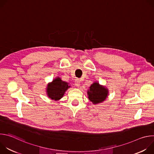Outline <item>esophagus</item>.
<instances>
[{
  "instance_id": "obj_1",
  "label": "esophagus",
  "mask_w": 154,
  "mask_h": 154,
  "mask_svg": "<svg viewBox=\"0 0 154 154\" xmlns=\"http://www.w3.org/2000/svg\"><path fill=\"white\" fill-rule=\"evenodd\" d=\"M75 86H76L77 87L79 88L80 86V80L76 79V80H75Z\"/></svg>"
}]
</instances>
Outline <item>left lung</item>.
<instances>
[{"label":"left lung","instance_id":"left-lung-1","mask_svg":"<svg viewBox=\"0 0 154 154\" xmlns=\"http://www.w3.org/2000/svg\"><path fill=\"white\" fill-rule=\"evenodd\" d=\"M88 97L94 105L105 101L109 95L108 90L105 86L101 85L98 82H94L87 91Z\"/></svg>","mask_w":154,"mask_h":154}]
</instances>
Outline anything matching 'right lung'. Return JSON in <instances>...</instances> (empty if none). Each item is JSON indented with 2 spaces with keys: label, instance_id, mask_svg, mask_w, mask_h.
<instances>
[{
  "label": "right lung",
  "instance_id": "add662e5",
  "mask_svg": "<svg viewBox=\"0 0 154 154\" xmlns=\"http://www.w3.org/2000/svg\"><path fill=\"white\" fill-rule=\"evenodd\" d=\"M70 87L69 83L63 81L60 77H57L48 84L46 94L49 98L58 101L63 97L65 92Z\"/></svg>",
  "mask_w": 154,
  "mask_h": 154
}]
</instances>
